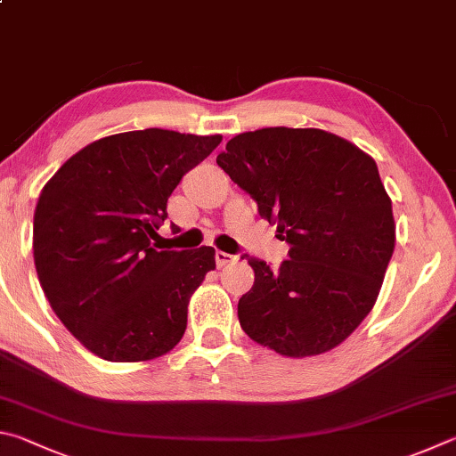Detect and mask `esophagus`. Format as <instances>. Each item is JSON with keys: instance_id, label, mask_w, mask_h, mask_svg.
<instances>
[{"instance_id": "1", "label": "esophagus", "mask_w": 456, "mask_h": 456, "mask_svg": "<svg viewBox=\"0 0 456 456\" xmlns=\"http://www.w3.org/2000/svg\"><path fill=\"white\" fill-rule=\"evenodd\" d=\"M236 262L234 254H228V252H222V250H216V266L222 268V266H228Z\"/></svg>"}]
</instances>
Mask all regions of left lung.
<instances>
[{"label": "left lung", "mask_w": 456, "mask_h": 456, "mask_svg": "<svg viewBox=\"0 0 456 456\" xmlns=\"http://www.w3.org/2000/svg\"><path fill=\"white\" fill-rule=\"evenodd\" d=\"M216 162L290 244L278 270L242 256L254 270L242 330L292 358L338 346L372 310L395 250L377 162L340 135L284 126L234 135Z\"/></svg>", "instance_id": "1"}]
</instances>
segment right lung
Wrapping results in <instances>:
<instances>
[{
    "mask_svg": "<svg viewBox=\"0 0 456 456\" xmlns=\"http://www.w3.org/2000/svg\"><path fill=\"white\" fill-rule=\"evenodd\" d=\"M222 135L135 130L87 143L39 194L34 262L63 326L110 362L158 358L178 345L188 302L216 268L214 248L156 250L167 198Z\"/></svg>",
    "mask_w": 456,
    "mask_h": 456,
    "instance_id": "add662e5",
    "label": "right lung"
}]
</instances>
